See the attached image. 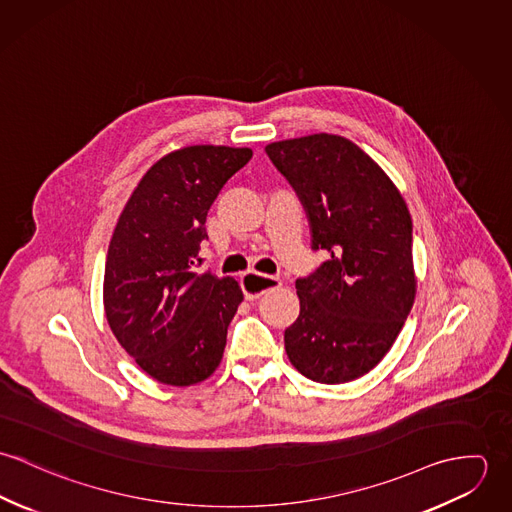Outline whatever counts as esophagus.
Masks as SVG:
<instances>
[{
	"instance_id": "esophagus-1",
	"label": "esophagus",
	"mask_w": 512,
	"mask_h": 512,
	"mask_svg": "<svg viewBox=\"0 0 512 512\" xmlns=\"http://www.w3.org/2000/svg\"><path fill=\"white\" fill-rule=\"evenodd\" d=\"M280 284H282L280 278L264 276V274H258V272H246V274L240 276V288L246 295V299H258L260 295L278 288Z\"/></svg>"
}]
</instances>
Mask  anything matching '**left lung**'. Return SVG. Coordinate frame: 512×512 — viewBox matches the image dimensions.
Wrapping results in <instances>:
<instances>
[{
    "mask_svg": "<svg viewBox=\"0 0 512 512\" xmlns=\"http://www.w3.org/2000/svg\"><path fill=\"white\" fill-rule=\"evenodd\" d=\"M266 153L305 209L311 248L327 256L295 280L288 359L313 382H351L382 361L412 309L410 211L382 167L347 138L313 134Z\"/></svg>",
    "mask_w": 512,
    "mask_h": 512,
    "instance_id": "left-lung-1",
    "label": "left lung"
}]
</instances>
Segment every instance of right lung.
<instances>
[{"instance_id": "add662e5", "label": "right lung", "mask_w": 512, "mask_h": 512, "mask_svg": "<svg viewBox=\"0 0 512 512\" xmlns=\"http://www.w3.org/2000/svg\"><path fill=\"white\" fill-rule=\"evenodd\" d=\"M250 147L189 146L147 169L114 228L104 268L108 325L161 384L191 386L220 365L244 299L236 280L199 272L205 222Z\"/></svg>"}]
</instances>
